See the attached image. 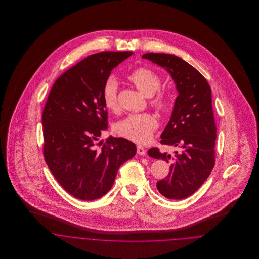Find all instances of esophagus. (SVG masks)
Instances as JSON below:
<instances>
[{
    "label": "esophagus",
    "mask_w": 259,
    "mask_h": 259,
    "mask_svg": "<svg viewBox=\"0 0 259 259\" xmlns=\"http://www.w3.org/2000/svg\"><path fill=\"white\" fill-rule=\"evenodd\" d=\"M137 151H138V153H139V154H141V155H145L147 150H146L145 148H143V147H138V148H137Z\"/></svg>",
    "instance_id": "34e87169"
}]
</instances>
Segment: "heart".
I'll return each mask as SVG.
<instances>
[{
    "label": "heart",
    "mask_w": 259,
    "mask_h": 259,
    "mask_svg": "<svg viewBox=\"0 0 259 259\" xmlns=\"http://www.w3.org/2000/svg\"><path fill=\"white\" fill-rule=\"evenodd\" d=\"M132 81L144 95L150 96L149 104L157 111H165L169 106V95L163 90H159L161 79L148 68L141 67L127 74ZM118 84L113 77H109L102 90V99L105 107L109 111H115L118 108ZM157 127L154 116L148 112L131 113L119 120L114 130L117 135L136 142L145 144L151 138Z\"/></svg>",
    "instance_id": "1"
}]
</instances>
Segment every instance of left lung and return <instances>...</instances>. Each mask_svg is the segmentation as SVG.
Masks as SVG:
<instances>
[{
  "instance_id": "left-lung-1",
  "label": "left lung",
  "mask_w": 259,
  "mask_h": 259,
  "mask_svg": "<svg viewBox=\"0 0 259 259\" xmlns=\"http://www.w3.org/2000/svg\"><path fill=\"white\" fill-rule=\"evenodd\" d=\"M143 58L166 69L177 84L179 96L160 144L178 149L168 154L152 148L148 153L170 162L167 177L156 183L157 190L169 199H184L201 186L214 167L217 125L211 89L202 74L175 55L148 53Z\"/></svg>"
}]
</instances>
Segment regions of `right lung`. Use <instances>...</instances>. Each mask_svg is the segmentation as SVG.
Listing matches in <instances>:
<instances>
[{"label": "right lung", "mask_w": 259, "mask_h": 259, "mask_svg": "<svg viewBox=\"0 0 259 259\" xmlns=\"http://www.w3.org/2000/svg\"><path fill=\"white\" fill-rule=\"evenodd\" d=\"M132 55L88 56L57 78L47 99L41 115L45 161L63 188L80 200L105 195L119 166L137 152L136 145L122 138L111 136L98 143L108 127L104 83L112 69Z\"/></svg>", "instance_id": "1"}]
</instances>
